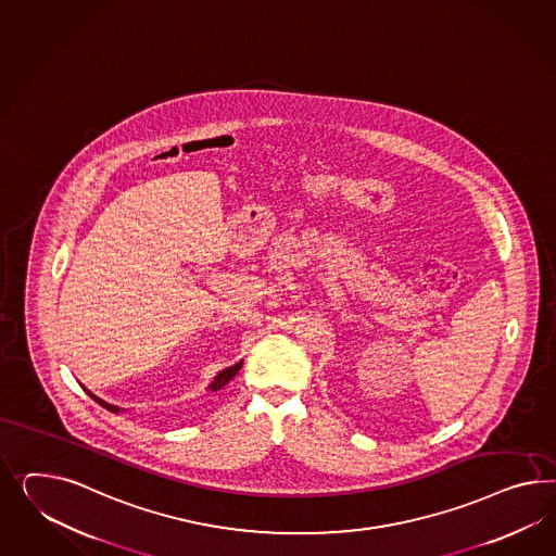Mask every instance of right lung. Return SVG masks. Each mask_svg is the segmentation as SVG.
I'll return each instance as SVG.
<instances>
[{
  "instance_id": "add662e5",
  "label": "right lung",
  "mask_w": 556,
  "mask_h": 556,
  "mask_svg": "<svg viewBox=\"0 0 556 556\" xmlns=\"http://www.w3.org/2000/svg\"><path fill=\"white\" fill-rule=\"evenodd\" d=\"M241 364H243V362H239V364L231 365V367H227V369H223V371H219V374L215 376V380L208 383V390H211V392H217V390H222L225 383H229V381L236 378V374H238L239 369H241ZM80 386H83V383H80ZM83 390H85V392H87L89 396L93 397V400H96L99 406H103L105 410H110V413L113 414L122 413V408H119V406H115V404H110V402L101 400V397L96 396L93 392H89V390H87L85 386H83Z\"/></svg>"
}]
</instances>
